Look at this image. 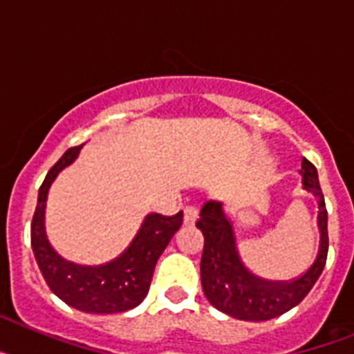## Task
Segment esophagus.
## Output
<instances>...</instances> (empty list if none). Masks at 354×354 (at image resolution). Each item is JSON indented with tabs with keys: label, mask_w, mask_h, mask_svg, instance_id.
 <instances>
[{
	"label": "esophagus",
	"mask_w": 354,
	"mask_h": 354,
	"mask_svg": "<svg viewBox=\"0 0 354 354\" xmlns=\"http://www.w3.org/2000/svg\"><path fill=\"white\" fill-rule=\"evenodd\" d=\"M196 218H198V209L193 207V205L184 207V225H193Z\"/></svg>",
	"instance_id": "1"
}]
</instances>
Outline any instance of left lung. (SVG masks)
Listing matches in <instances>:
<instances>
[{
    "label": "left lung",
    "mask_w": 354,
    "mask_h": 354,
    "mask_svg": "<svg viewBox=\"0 0 354 354\" xmlns=\"http://www.w3.org/2000/svg\"><path fill=\"white\" fill-rule=\"evenodd\" d=\"M303 187L317 196L319 239L314 264L296 280L270 282L255 277L239 259L232 225L223 214L220 202H205L196 227L204 234L202 252V289L214 308L241 321H270L286 314L303 301L321 277L328 257V211L317 179V170L308 159H301Z\"/></svg>",
    "instance_id": "obj_1"
}]
</instances>
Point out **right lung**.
<instances>
[{"label": "right lung", "mask_w": 354, "mask_h": 354, "mask_svg": "<svg viewBox=\"0 0 354 354\" xmlns=\"http://www.w3.org/2000/svg\"><path fill=\"white\" fill-rule=\"evenodd\" d=\"M81 145L72 147L48 171L39 189L33 220L31 248L49 289L68 306L88 314H118L138 306L149 292L156 262L165 252L174 234L183 225V211L175 216L158 212L147 214L138 234L126 252L102 266H77L51 248L44 230V211L49 186L65 167L80 154Z\"/></svg>", "instance_id": "1"}]
</instances>
